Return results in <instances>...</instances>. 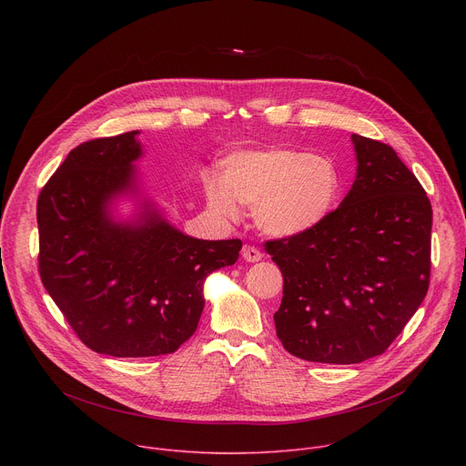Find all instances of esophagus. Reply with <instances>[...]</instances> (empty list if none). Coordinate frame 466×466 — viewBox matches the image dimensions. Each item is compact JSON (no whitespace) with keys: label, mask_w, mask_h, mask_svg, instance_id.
<instances>
[{"label":"esophagus","mask_w":466,"mask_h":466,"mask_svg":"<svg viewBox=\"0 0 466 466\" xmlns=\"http://www.w3.org/2000/svg\"><path fill=\"white\" fill-rule=\"evenodd\" d=\"M241 254H243V259H245V261H259V259L263 258L261 250L256 248V247H250V245H245Z\"/></svg>","instance_id":"34e87169"}]
</instances>
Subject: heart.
<instances>
[{
    "mask_svg": "<svg viewBox=\"0 0 466 466\" xmlns=\"http://www.w3.org/2000/svg\"><path fill=\"white\" fill-rule=\"evenodd\" d=\"M210 208L230 221L239 205L254 208L258 228L275 238H291L322 225L343 193V175L328 155L299 149L243 151L227 158L223 180L207 178Z\"/></svg>",
    "mask_w": 466,
    "mask_h": 466,
    "instance_id": "obj_1",
    "label": "heart"
}]
</instances>
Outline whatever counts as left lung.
I'll return each instance as SVG.
<instances>
[{"mask_svg": "<svg viewBox=\"0 0 466 466\" xmlns=\"http://www.w3.org/2000/svg\"><path fill=\"white\" fill-rule=\"evenodd\" d=\"M356 180L331 216L265 241L284 277L275 313L284 349L350 365L383 354L422 304L431 271V205L392 147L352 135Z\"/></svg>", "mask_w": 466, "mask_h": 466, "instance_id": "left-lung-1", "label": "left lung"}]
</instances>
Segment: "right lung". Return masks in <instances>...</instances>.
<instances>
[{"instance_id":"1","label":"right lung","mask_w":466,"mask_h":466,"mask_svg":"<svg viewBox=\"0 0 466 466\" xmlns=\"http://www.w3.org/2000/svg\"><path fill=\"white\" fill-rule=\"evenodd\" d=\"M137 135L72 149L36 203L44 288L77 338L114 358L175 352L197 329L207 277L241 250V239L182 234L149 203L138 219L114 221V198L137 191Z\"/></svg>"}]
</instances>
